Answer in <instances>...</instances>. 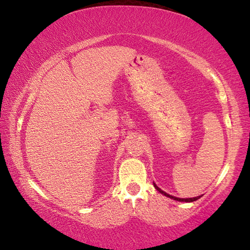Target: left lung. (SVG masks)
<instances>
[{"instance_id":"8db88e82","label":"left lung","mask_w":250,"mask_h":250,"mask_svg":"<svg viewBox=\"0 0 250 250\" xmlns=\"http://www.w3.org/2000/svg\"><path fill=\"white\" fill-rule=\"evenodd\" d=\"M154 188L158 189V191L161 193V194H163V195H166V196H167V197H170V198H173V200H175V201H179V202H194V201H197L198 198H201V196H197V197H193V198H179V197H175V196H172V195H168V194H167L166 192H163L162 189L161 188H159L158 186H156L155 184H154Z\"/></svg>"}]
</instances>
